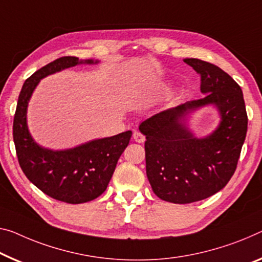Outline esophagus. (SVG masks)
Returning a JSON list of instances; mask_svg holds the SVG:
<instances>
[{"label":"esophagus","mask_w":262,"mask_h":262,"mask_svg":"<svg viewBox=\"0 0 262 262\" xmlns=\"http://www.w3.org/2000/svg\"><path fill=\"white\" fill-rule=\"evenodd\" d=\"M134 139L137 143H144L145 142V136L143 134H140L139 131H135L134 132Z\"/></svg>","instance_id":"esophagus-1"}]
</instances>
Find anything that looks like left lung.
I'll return each mask as SVG.
<instances>
[{"instance_id": "obj_1", "label": "left lung", "mask_w": 262, "mask_h": 262, "mask_svg": "<svg viewBox=\"0 0 262 262\" xmlns=\"http://www.w3.org/2000/svg\"><path fill=\"white\" fill-rule=\"evenodd\" d=\"M184 62L200 75L203 98L152 116L139 125L146 137V176L162 200L191 204L226 186L234 174L247 134V112L238 83L214 64L198 58ZM207 105L219 108V127L198 139L187 127V116Z\"/></svg>"}]
</instances>
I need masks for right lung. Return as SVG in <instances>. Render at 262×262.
I'll return each mask as SVG.
<instances>
[{"label": "right lung", "mask_w": 262, "mask_h": 262, "mask_svg": "<svg viewBox=\"0 0 262 262\" xmlns=\"http://www.w3.org/2000/svg\"><path fill=\"white\" fill-rule=\"evenodd\" d=\"M72 56L55 59L24 82L14 117L13 136L19 166L28 179L47 195L68 204L88 203L106 190L119 157L132 132L95 139L68 150H49L35 142L27 124V108L39 80L77 64H97Z\"/></svg>", "instance_id": "obj_1"}]
</instances>
